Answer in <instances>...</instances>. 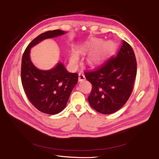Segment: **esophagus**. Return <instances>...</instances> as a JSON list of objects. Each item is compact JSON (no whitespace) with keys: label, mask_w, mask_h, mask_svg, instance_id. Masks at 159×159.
<instances>
[{"label":"esophagus","mask_w":159,"mask_h":159,"mask_svg":"<svg viewBox=\"0 0 159 159\" xmlns=\"http://www.w3.org/2000/svg\"><path fill=\"white\" fill-rule=\"evenodd\" d=\"M85 80V75L82 73H80L79 74V77H78V80L79 81H82Z\"/></svg>","instance_id":"1"}]
</instances>
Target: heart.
<instances>
[{
  "label": "heart",
  "mask_w": 159,
  "mask_h": 159,
  "mask_svg": "<svg viewBox=\"0 0 159 159\" xmlns=\"http://www.w3.org/2000/svg\"><path fill=\"white\" fill-rule=\"evenodd\" d=\"M102 40L99 38H93L87 44L81 48V52H89L98 47V48L91 52L88 56V61L91 65H98L105 57L113 52L115 48V43L112 41H107L100 44ZM101 44L100 45V44ZM100 45V46L99 45ZM100 46L99 47L98 46ZM79 60L78 53L75 50H72L70 57V61L72 65L75 66Z\"/></svg>",
  "instance_id": "b5f03b06"
}]
</instances>
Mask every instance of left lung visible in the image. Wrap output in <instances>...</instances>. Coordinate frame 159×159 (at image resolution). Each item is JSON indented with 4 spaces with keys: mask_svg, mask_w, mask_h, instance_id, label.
Returning <instances> with one entry per match:
<instances>
[{
    "mask_svg": "<svg viewBox=\"0 0 159 159\" xmlns=\"http://www.w3.org/2000/svg\"><path fill=\"white\" fill-rule=\"evenodd\" d=\"M92 84L88 96L91 107L102 114L117 111L131 95L137 75V61L131 46L123 41L116 56H112L99 68L84 72Z\"/></svg>",
    "mask_w": 159,
    "mask_h": 159,
    "instance_id": "obj_1",
    "label": "left lung"
}]
</instances>
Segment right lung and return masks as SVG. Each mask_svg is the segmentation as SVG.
I'll return each mask as SVG.
<instances>
[{"label": "right lung", "mask_w": 159, "mask_h": 159, "mask_svg": "<svg viewBox=\"0 0 159 159\" xmlns=\"http://www.w3.org/2000/svg\"><path fill=\"white\" fill-rule=\"evenodd\" d=\"M65 33L63 30H54L41 34L28 44L22 55L21 81L23 88L34 106L46 114H57L66 107L71 91L78 83V74L70 73L61 63L50 70H38L30 60V48L43 40Z\"/></svg>", "instance_id": "right-lung-1"}]
</instances>
